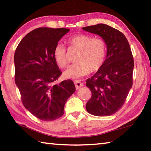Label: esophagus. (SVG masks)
Masks as SVG:
<instances>
[{
	"label": "esophagus",
	"mask_w": 151,
	"mask_h": 151,
	"mask_svg": "<svg viewBox=\"0 0 151 151\" xmlns=\"http://www.w3.org/2000/svg\"><path fill=\"white\" fill-rule=\"evenodd\" d=\"M74 83H75V87H76V90L79 89L81 87H82V86H83V83H81V82H79V81H75V82H74Z\"/></svg>",
	"instance_id": "obj_1"
}]
</instances>
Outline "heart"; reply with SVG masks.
<instances>
[{
	"label": "heart",
	"instance_id": "b5f03b06",
	"mask_svg": "<svg viewBox=\"0 0 151 151\" xmlns=\"http://www.w3.org/2000/svg\"><path fill=\"white\" fill-rule=\"evenodd\" d=\"M67 42L70 47L80 51L76 58L77 63L70 65L64 72L65 78H80L88 75L90 71H97L102 67L107 55V44L102 38L79 34L68 38ZM53 55L60 67H67V50L63 45L57 43L53 49Z\"/></svg>",
	"mask_w": 151,
	"mask_h": 151
}]
</instances>
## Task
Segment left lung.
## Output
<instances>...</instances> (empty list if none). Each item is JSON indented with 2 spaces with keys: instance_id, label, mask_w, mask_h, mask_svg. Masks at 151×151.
<instances>
[{
  "instance_id": "1",
  "label": "left lung",
  "mask_w": 151,
  "mask_h": 151,
  "mask_svg": "<svg viewBox=\"0 0 151 151\" xmlns=\"http://www.w3.org/2000/svg\"><path fill=\"white\" fill-rule=\"evenodd\" d=\"M88 32L100 35L107 44L102 67L86 80L92 97L87 111L96 116H108L122 108L133 85V57L124 34L104 24L84 27Z\"/></svg>"
}]
</instances>
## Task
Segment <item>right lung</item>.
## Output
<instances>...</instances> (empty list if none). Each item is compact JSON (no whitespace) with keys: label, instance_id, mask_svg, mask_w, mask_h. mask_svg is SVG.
I'll return each mask as SVG.
<instances>
[{"label":"right lung","instance_id":"obj_1","mask_svg":"<svg viewBox=\"0 0 151 151\" xmlns=\"http://www.w3.org/2000/svg\"><path fill=\"white\" fill-rule=\"evenodd\" d=\"M67 28H39L19 43L14 53L15 83L24 107L43 121H52L64 114L68 98L75 91L71 80L54 84L61 75L53 51Z\"/></svg>","mask_w":151,"mask_h":151}]
</instances>
